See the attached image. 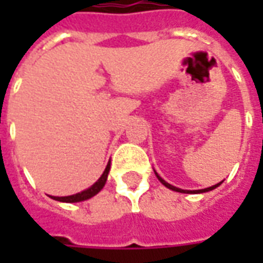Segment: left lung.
I'll use <instances>...</instances> for the list:
<instances>
[{
  "instance_id": "8db88e82",
  "label": "left lung",
  "mask_w": 263,
  "mask_h": 263,
  "mask_svg": "<svg viewBox=\"0 0 263 263\" xmlns=\"http://www.w3.org/2000/svg\"><path fill=\"white\" fill-rule=\"evenodd\" d=\"M155 175H156V177H158V179H159V182L162 183V184H163V186H166V187H167V189H171V190H173V192H179V193H187V194L205 193V192H210V190H214L215 187H218V186H220L221 183L224 182V180H222V182L217 183V184H214V186H211V187L201 189V190H183V189L175 187V186H172V184H169V183H167V182H165V180H163V179H162V177H160L159 175H158V173H156V172H155Z\"/></svg>"
}]
</instances>
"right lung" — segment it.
Instances as JSON below:
<instances>
[{"label":"right lung","mask_w":263,"mask_h":263,"mask_svg":"<svg viewBox=\"0 0 263 263\" xmlns=\"http://www.w3.org/2000/svg\"><path fill=\"white\" fill-rule=\"evenodd\" d=\"M109 167H111V162L107 163V167L105 171L103 172V175L100 176L97 182L94 183L92 186H90L86 190H83L80 193H76L73 196H65V197H56V196H50L53 200H58V201H62V203H79V201H84V200H88V198L94 197L96 194L100 193L103 187L105 186V182H107V177H108Z\"/></svg>","instance_id":"1"}]
</instances>
